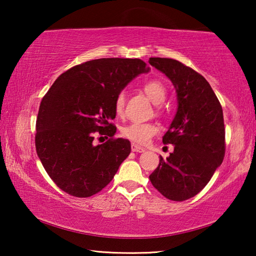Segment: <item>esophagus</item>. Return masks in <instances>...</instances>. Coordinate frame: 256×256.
Wrapping results in <instances>:
<instances>
[{"instance_id": "34e87169", "label": "esophagus", "mask_w": 256, "mask_h": 256, "mask_svg": "<svg viewBox=\"0 0 256 256\" xmlns=\"http://www.w3.org/2000/svg\"><path fill=\"white\" fill-rule=\"evenodd\" d=\"M131 149H132L133 152H144V146H138L136 144H131Z\"/></svg>"}]
</instances>
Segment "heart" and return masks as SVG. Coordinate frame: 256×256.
<instances>
[{"label": "heart", "mask_w": 256, "mask_h": 256, "mask_svg": "<svg viewBox=\"0 0 256 256\" xmlns=\"http://www.w3.org/2000/svg\"><path fill=\"white\" fill-rule=\"evenodd\" d=\"M144 90L146 96L156 105H159L164 102L167 96V90L162 82L158 80H151L144 86ZM115 112L118 115H122L125 107V94L120 92L115 99ZM122 136L136 144H146L151 138L158 133V126L154 123L132 122L120 130Z\"/></svg>", "instance_id": "1"}]
</instances>
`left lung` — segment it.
<instances>
[{
  "label": "left lung",
  "mask_w": 256,
  "mask_h": 256,
  "mask_svg": "<svg viewBox=\"0 0 256 256\" xmlns=\"http://www.w3.org/2000/svg\"><path fill=\"white\" fill-rule=\"evenodd\" d=\"M150 66L174 84L177 112L164 144L174 146L170 157L160 156L150 182L164 198L185 201L209 183L224 157L222 107L204 78L172 58H150Z\"/></svg>",
  "instance_id": "left-lung-1"
}]
</instances>
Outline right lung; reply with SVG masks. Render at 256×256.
Segmentation results:
<instances>
[{"mask_svg":"<svg viewBox=\"0 0 256 256\" xmlns=\"http://www.w3.org/2000/svg\"><path fill=\"white\" fill-rule=\"evenodd\" d=\"M150 68L140 58L88 60L62 73L42 98L36 122V151L47 174L70 196L89 198L110 184L131 152L115 138V99ZM110 136L93 144L94 133Z\"/></svg>","mask_w":256,"mask_h":256,"instance_id":"1","label":"right lung"}]
</instances>
